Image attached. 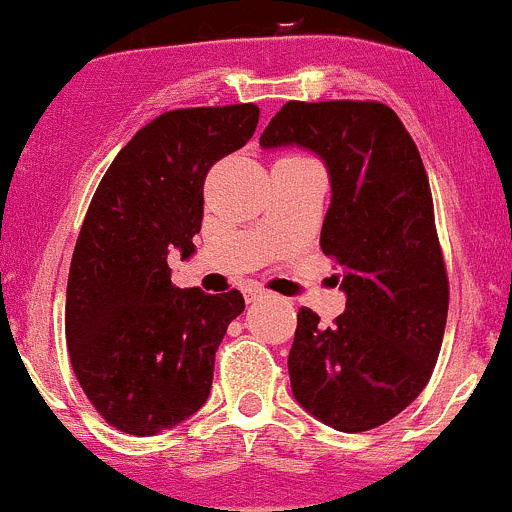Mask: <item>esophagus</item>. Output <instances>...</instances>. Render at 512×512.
<instances>
[{
    "mask_svg": "<svg viewBox=\"0 0 512 512\" xmlns=\"http://www.w3.org/2000/svg\"><path fill=\"white\" fill-rule=\"evenodd\" d=\"M244 298H246V303H256V301H261V298H268V291H263V288H246Z\"/></svg>",
    "mask_w": 512,
    "mask_h": 512,
    "instance_id": "esophagus-1",
    "label": "esophagus"
}]
</instances>
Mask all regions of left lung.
<instances>
[{
    "instance_id": "left-lung-1",
    "label": "left lung",
    "mask_w": 512,
    "mask_h": 512,
    "mask_svg": "<svg viewBox=\"0 0 512 512\" xmlns=\"http://www.w3.org/2000/svg\"><path fill=\"white\" fill-rule=\"evenodd\" d=\"M263 149L303 146L326 164L321 251L341 266L346 311L321 326L298 311L288 353L293 398L326 426L361 433L426 388L448 318V273L416 141L381 101H288Z\"/></svg>"
}]
</instances>
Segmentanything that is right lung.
<instances>
[{"label":"right lung","mask_w":512,"mask_h":512,"mask_svg":"<svg viewBox=\"0 0 512 512\" xmlns=\"http://www.w3.org/2000/svg\"><path fill=\"white\" fill-rule=\"evenodd\" d=\"M256 124V104L166 111L136 131L96 186L64 323L79 386L116 430L156 435L209 398L216 351L244 296L176 288L166 258L194 254L206 174Z\"/></svg>","instance_id":"1"}]
</instances>
